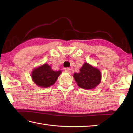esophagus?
Returning <instances> with one entry per match:
<instances>
[{"instance_id": "34e87169", "label": "esophagus", "mask_w": 133, "mask_h": 133, "mask_svg": "<svg viewBox=\"0 0 133 133\" xmlns=\"http://www.w3.org/2000/svg\"><path fill=\"white\" fill-rule=\"evenodd\" d=\"M64 70L66 72H68V73H70V72L71 71V69L70 68H65V69H64Z\"/></svg>"}]
</instances>
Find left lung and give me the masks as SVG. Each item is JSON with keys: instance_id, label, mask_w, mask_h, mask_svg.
Masks as SVG:
<instances>
[{"instance_id": "obj_1", "label": "left lung", "mask_w": 133, "mask_h": 133, "mask_svg": "<svg viewBox=\"0 0 133 133\" xmlns=\"http://www.w3.org/2000/svg\"><path fill=\"white\" fill-rule=\"evenodd\" d=\"M73 76L80 88L84 89H92L100 84L102 74L97 68L85 63L80 68L79 73H75Z\"/></svg>"}]
</instances>
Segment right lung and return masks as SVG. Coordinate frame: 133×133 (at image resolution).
<instances>
[{
	"label": "right lung",
	"mask_w": 133,
	"mask_h": 133,
	"mask_svg": "<svg viewBox=\"0 0 133 133\" xmlns=\"http://www.w3.org/2000/svg\"><path fill=\"white\" fill-rule=\"evenodd\" d=\"M61 73V70L54 71L50 65L44 64L33 70L31 78L38 87L47 88L54 84Z\"/></svg>",
	"instance_id": "1"
}]
</instances>
